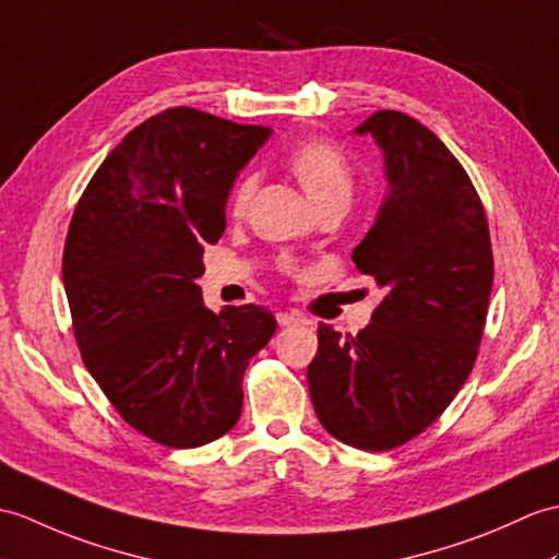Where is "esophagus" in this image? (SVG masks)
<instances>
[{"mask_svg": "<svg viewBox=\"0 0 559 559\" xmlns=\"http://www.w3.org/2000/svg\"><path fill=\"white\" fill-rule=\"evenodd\" d=\"M276 321L278 326H297V323H307V319L302 314H297V311H278Z\"/></svg>", "mask_w": 559, "mask_h": 559, "instance_id": "34e87169", "label": "esophagus"}]
</instances>
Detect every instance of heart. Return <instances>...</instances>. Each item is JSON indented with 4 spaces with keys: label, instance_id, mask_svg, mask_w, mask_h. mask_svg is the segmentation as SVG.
<instances>
[{
    "label": "heart",
    "instance_id": "b5f03b06",
    "mask_svg": "<svg viewBox=\"0 0 559 559\" xmlns=\"http://www.w3.org/2000/svg\"><path fill=\"white\" fill-rule=\"evenodd\" d=\"M285 166L307 192V198L314 202L317 210H323L329 204H347L353 198V168H349L343 152L335 150L326 140H305L300 145H295L285 157ZM257 174H248L238 180L228 202L230 216H242L248 212L257 190Z\"/></svg>",
    "mask_w": 559,
    "mask_h": 559
}]
</instances>
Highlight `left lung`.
I'll return each mask as SVG.
<instances>
[{
    "label": "left lung",
    "instance_id": "obj_1",
    "mask_svg": "<svg viewBox=\"0 0 559 559\" xmlns=\"http://www.w3.org/2000/svg\"><path fill=\"white\" fill-rule=\"evenodd\" d=\"M383 152L388 192L353 262L383 300L343 335L319 323L307 369L326 431L357 450H393L431 426L478 355L492 288L484 204L443 142L412 116L383 109L355 128Z\"/></svg>",
    "mask_w": 559,
    "mask_h": 559
}]
</instances>
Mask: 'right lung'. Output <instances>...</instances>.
<instances>
[{
  "label": "right lung",
  "mask_w": 559,
  "mask_h": 559,
  "mask_svg": "<svg viewBox=\"0 0 559 559\" xmlns=\"http://www.w3.org/2000/svg\"><path fill=\"white\" fill-rule=\"evenodd\" d=\"M269 135L166 109L109 152L75 204L61 264L75 343L116 412L166 448H200L238 424L245 369L276 333L264 307L214 314L194 283Z\"/></svg>",
  "instance_id": "add662e5"
}]
</instances>
